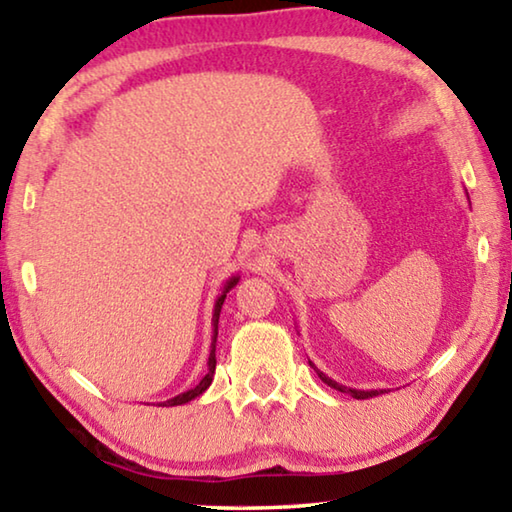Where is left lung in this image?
Returning a JSON list of instances; mask_svg holds the SVG:
<instances>
[{"label":"left lung","instance_id":"8db88e82","mask_svg":"<svg viewBox=\"0 0 512 512\" xmlns=\"http://www.w3.org/2000/svg\"><path fill=\"white\" fill-rule=\"evenodd\" d=\"M309 366L316 370V375L325 381L327 386H332V388H336V391H341V393H350L354 400H368V397H375V395H379V393H386V391H357V388H348V386H343V384H339V381H334V379H329L325 372H320L314 363L309 361Z\"/></svg>","mask_w":512,"mask_h":512}]
</instances>
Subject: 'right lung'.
<instances>
[{
  "instance_id": "right-lung-1",
  "label": "right lung",
  "mask_w": 512,
  "mask_h": 512,
  "mask_svg": "<svg viewBox=\"0 0 512 512\" xmlns=\"http://www.w3.org/2000/svg\"><path fill=\"white\" fill-rule=\"evenodd\" d=\"M237 282H239V275H235V277H230L228 282H225V287H223V291H221V296L216 298V302H214V314H212V327H214V336H212V348H210V359H207V375L198 381V384L194 386V388H189V391H185V393H180V395H176V397H171V400H167V402H160L158 406H180V404H187V402H192V400H196L198 395H203L207 388H210V384H212V379H214V370H216V334H219V314H221V307H223V300H225V296H228V291L232 289V287H237Z\"/></svg>"
}]
</instances>
